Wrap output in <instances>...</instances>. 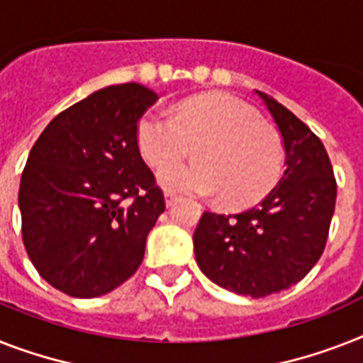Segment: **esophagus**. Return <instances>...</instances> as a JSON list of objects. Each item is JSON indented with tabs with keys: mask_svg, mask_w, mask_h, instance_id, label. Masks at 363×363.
Listing matches in <instances>:
<instances>
[{
	"mask_svg": "<svg viewBox=\"0 0 363 363\" xmlns=\"http://www.w3.org/2000/svg\"><path fill=\"white\" fill-rule=\"evenodd\" d=\"M175 201H177V197L173 196V194H166V205H167V207H172Z\"/></svg>",
	"mask_w": 363,
	"mask_h": 363,
	"instance_id": "34e87169",
	"label": "esophagus"
}]
</instances>
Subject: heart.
Masks as SVG:
<instances>
[{
	"label": "heart",
	"instance_id": "heart-1",
	"mask_svg": "<svg viewBox=\"0 0 363 363\" xmlns=\"http://www.w3.org/2000/svg\"><path fill=\"white\" fill-rule=\"evenodd\" d=\"M135 141L152 167L180 160L196 146L197 162L167 165L158 173V182L177 194H220V201L231 208L263 199L284 169L278 134L250 106L229 95L186 99L173 113L145 111L138 121Z\"/></svg>",
	"mask_w": 363,
	"mask_h": 363
}]
</instances>
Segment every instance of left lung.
Listing matches in <instances>:
<instances>
[{
	"label": "left lung",
	"instance_id": "left-lung-1",
	"mask_svg": "<svg viewBox=\"0 0 363 363\" xmlns=\"http://www.w3.org/2000/svg\"><path fill=\"white\" fill-rule=\"evenodd\" d=\"M257 95L284 138V177L248 211L203 212L194 233L201 272L252 298L285 291L315 267L325 252L337 194L323 141L278 100Z\"/></svg>",
	"mask_w": 363,
	"mask_h": 363
}]
</instances>
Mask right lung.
<instances>
[{"mask_svg": "<svg viewBox=\"0 0 363 363\" xmlns=\"http://www.w3.org/2000/svg\"><path fill=\"white\" fill-rule=\"evenodd\" d=\"M158 100L145 85L91 93L50 121L29 152L18 207L26 252L52 287L95 298L140 268L166 211L135 128Z\"/></svg>", "mask_w": 363, "mask_h": 363, "instance_id": "obj_1", "label": "right lung"}]
</instances>
